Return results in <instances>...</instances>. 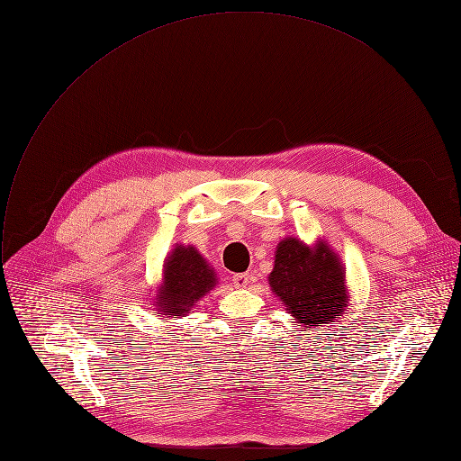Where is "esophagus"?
Listing matches in <instances>:
<instances>
[{
  "instance_id": "obj_1",
  "label": "esophagus",
  "mask_w": 461,
  "mask_h": 461,
  "mask_svg": "<svg viewBox=\"0 0 461 461\" xmlns=\"http://www.w3.org/2000/svg\"><path fill=\"white\" fill-rule=\"evenodd\" d=\"M251 281V277H249V274H235L233 276V285L237 286V288H244V286H248V283Z\"/></svg>"
}]
</instances>
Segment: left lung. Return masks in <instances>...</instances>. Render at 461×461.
Returning a JSON list of instances; mask_svg holds the SVG:
<instances>
[{"mask_svg": "<svg viewBox=\"0 0 461 461\" xmlns=\"http://www.w3.org/2000/svg\"><path fill=\"white\" fill-rule=\"evenodd\" d=\"M268 281L304 330L336 324L348 306L345 268L338 253L322 240L315 246H306L295 237L281 240Z\"/></svg>", "mask_w": 461, "mask_h": 461, "instance_id": "obj_1", "label": "left lung"}]
</instances>
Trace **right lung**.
Instances as JSON below:
<instances>
[{
	"label": "right lung",
	"instance_id": "1",
	"mask_svg": "<svg viewBox=\"0 0 461 461\" xmlns=\"http://www.w3.org/2000/svg\"><path fill=\"white\" fill-rule=\"evenodd\" d=\"M217 285V274L193 246H176L164 262L157 306L162 315H185ZM157 313V312H155Z\"/></svg>",
	"mask_w": 461,
	"mask_h": 461
}]
</instances>
